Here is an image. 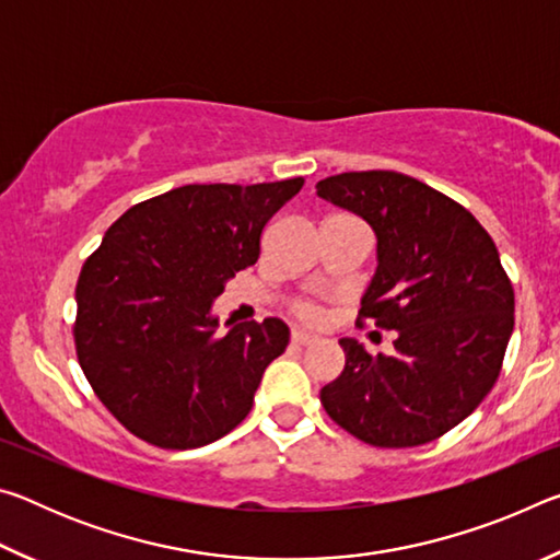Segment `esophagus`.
Listing matches in <instances>:
<instances>
[{
    "label": "esophagus",
    "mask_w": 560,
    "mask_h": 560,
    "mask_svg": "<svg viewBox=\"0 0 560 560\" xmlns=\"http://www.w3.org/2000/svg\"><path fill=\"white\" fill-rule=\"evenodd\" d=\"M316 336H311V334H303V330H293L291 334V343L293 346H311V343H316Z\"/></svg>",
    "instance_id": "obj_1"
}]
</instances>
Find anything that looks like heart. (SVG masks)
Returning <instances> with one entry per match:
<instances>
[{
    "mask_svg": "<svg viewBox=\"0 0 560 560\" xmlns=\"http://www.w3.org/2000/svg\"><path fill=\"white\" fill-rule=\"evenodd\" d=\"M289 311L299 320H303V324H314L316 326L326 318L324 306H320V303H316V301H311V299H293L289 303Z\"/></svg>",
    "mask_w": 560,
    "mask_h": 560,
    "instance_id": "1",
    "label": "heart"
}]
</instances>
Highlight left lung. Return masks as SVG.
<instances>
[{"label":"left lung","instance_id":"left-lung-1","mask_svg":"<svg viewBox=\"0 0 560 560\" xmlns=\"http://www.w3.org/2000/svg\"><path fill=\"white\" fill-rule=\"evenodd\" d=\"M318 197L377 236L360 320L395 330V353L340 338L346 368L320 390L330 420L373 447H417L469 417L494 387L514 330V287L467 207L393 170L320 179ZM358 320V324H360Z\"/></svg>","mask_w":560,"mask_h":560}]
</instances>
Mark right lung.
Returning a JSON list of instances; mask_svg holds the SVG:
<instances>
[{"label": "right lung", "mask_w": 560, "mask_h": 560, "mask_svg": "<svg viewBox=\"0 0 560 560\" xmlns=\"http://www.w3.org/2000/svg\"><path fill=\"white\" fill-rule=\"evenodd\" d=\"M303 177L185 185L108 226L75 283L73 343L98 400L130 434L195 450L232 432L289 346L279 318L217 334L212 301L261 254V232Z\"/></svg>", "instance_id": "1"}]
</instances>
